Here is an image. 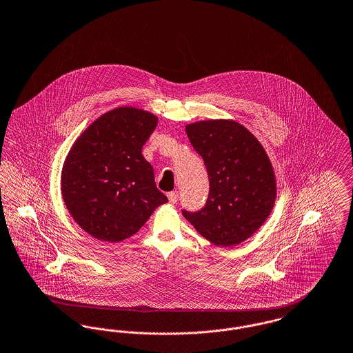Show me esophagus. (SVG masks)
<instances>
[{
	"label": "esophagus",
	"instance_id": "esophagus-1",
	"mask_svg": "<svg viewBox=\"0 0 353 353\" xmlns=\"http://www.w3.org/2000/svg\"><path fill=\"white\" fill-rule=\"evenodd\" d=\"M168 199H169V203L170 204H176L179 201V192H170L168 193Z\"/></svg>",
	"mask_w": 353,
	"mask_h": 353
}]
</instances>
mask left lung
<instances>
[{
  "mask_svg": "<svg viewBox=\"0 0 353 353\" xmlns=\"http://www.w3.org/2000/svg\"><path fill=\"white\" fill-rule=\"evenodd\" d=\"M209 176L207 204L184 217L208 241L233 247L265 223L276 201V176L260 141L233 120H205L185 126Z\"/></svg>",
  "mask_w": 353,
  "mask_h": 353,
  "instance_id": "1",
  "label": "left lung"
}]
</instances>
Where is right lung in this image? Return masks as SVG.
<instances>
[{
    "label": "right lung",
    "instance_id": "right-lung-1",
    "mask_svg": "<svg viewBox=\"0 0 353 353\" xmlns=\"http://www.w3.org/2000/svg\"><path fill=\"white\" fill-rule=\"evenodd\" d=\"M157 121L140 108H114L70 148L61 170V194L73 220L92 237L123 241L168 201L141 153Z\"/></svg>",
    "mask_w": 353,
    "mask_h": 353
}]
</instances>
